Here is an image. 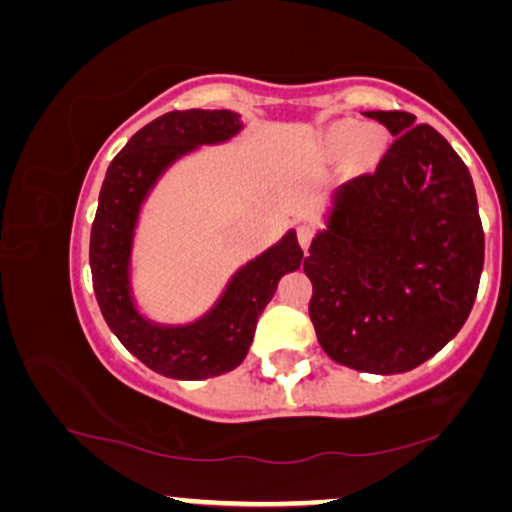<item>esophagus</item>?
Returning a JSON list of instances; mask_svg holds the SVG:
<instances>
[{"label":"esophagus","mask_w":512,"mask_h":512,"mask_svg":"<svg viewBox=\"0 0 512 512\" xmlns=\"http://www.w3.org/2000/svg\"><path fill=\"white\" fill-rule=\"evenodd\" d=\"M297 236H299L301 248L308 250V246H311V241H313V227H311V225H301Z\"/></svg>","instance_id":"34e87169"}]
</instances>
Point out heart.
Instances as JSON below:
<instances>
[{"mask_svg":"<svg viewBox=\"0 0 512 512\" xmlns=\"http://www.w3.org/2000/svg\"><path fill=\"white\" fill-rule=\"evenodd\" d=\"M329 146L334 150H348L355 146L359 155H373L380 146L376 129H364L357 122H341L331 127Z\"/></svg>","mask_w":512,"mask_h":512,"instance_id":"b5f03b06","label":"heart"}]
</instances>
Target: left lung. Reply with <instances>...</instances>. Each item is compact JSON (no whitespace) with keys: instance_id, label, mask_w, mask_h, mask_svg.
<instances>
[{"instance_id":"obj_1","label":"left lung","mask_w":512,"mask_h":512,"mask_svg":"<svg viewBox=\"0 0 512 512\" xmlns=\"http://www.w3.org/2000/svg\"><path fill=\"white\" fill-rule=\"evenodd\" d=\"M394 136L373 174L336 192L329 227L304 257L322 350L366 373L434 357L469 318L485 234L469 169L431 125L369 111Z\"/></svg>"}]
</instances>
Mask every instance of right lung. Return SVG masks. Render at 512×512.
Segmentation results:
<instances>
[{"label": "right lung", "mask_w": 512, "mask_h": 512, "mask_svg": "<svg viewBox=\"0 0 512 512\" xmlns=\"http://www.w3.org/2000/svg\"><path fill=\"white\" fill-rule=\"evenodd\" d=\"M241 129L232 111H171L141 127L106 171L90 232V269L97 304L120 343L148 369L167 378L204 380L239 366L253 343L259 313L278 280L299 269L297 234L248 262L206 318L187 327H160L136 311L129 292V253L141 201L171 162L201 143H218Z\"/></svg>", "instance_id": "right-lung-1"}]
</instances>
